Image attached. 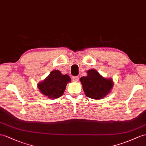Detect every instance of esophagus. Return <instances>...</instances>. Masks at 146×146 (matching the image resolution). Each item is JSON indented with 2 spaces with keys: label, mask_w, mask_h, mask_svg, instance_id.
I'll return each mask as SVG.
<instances>
[{
  "label": "esophagus",
  "mask_w": 146,
  "mask_h": 146,
  "mask_svg": "<svg viewBox=\"0 0 146 146\" xmlns=\"http://www.w3.org/2000/svg\"><path fill=\"white\" fill-rule=\"evenodd\" d=\"M79 77L78 76H74V77H72V80H73V81H74V82H77L78 80H79Z\"/></svg>",
  "instance_id": "obj_1"
}]
</instances>
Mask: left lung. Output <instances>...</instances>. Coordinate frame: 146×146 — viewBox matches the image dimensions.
I'll list each match as a JSON object with an SVG mask.
<instances>
[{
    "label": "left lung",
    "mask_w": 146,
    "mask_h": 146,
    "mask_svg": "<svg viewBox=\"0 0 146 146\" xmlns=\"http://www.w3.org/2000/svg\"><path fill=\"white\" fill-rule=\"evenodd\" d=\"M80 81L85 95L95 100H99L107 95L113 86L111 79L103 77L97 70L87 71V76L82 77Z\"/></svg>",
    "instance_id": "left-lung-1"
}]
</instances>
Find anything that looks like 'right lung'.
Listing matches in <instances>:
<instances>
[{
	"mask_svg": "<svg viewBox=\"0 0 146 146\" xmlns=\"http://www.w3.org/2000/svg\"><path fill=\"white\" fill-rule=\"evenodd\" d=\"M70 77L62 75L59 70H53L46 79L38 84L41 93L49 98L56 99L62 96L67 83L70 82Z\"/></svg>",
	"mask_w": 146,
	"mask_h": 146,
	"instance_id": "1",
	"label": "right lung"
}]
</instances>
